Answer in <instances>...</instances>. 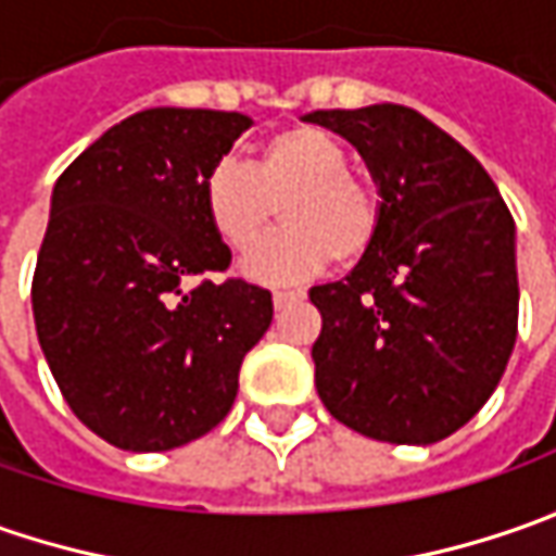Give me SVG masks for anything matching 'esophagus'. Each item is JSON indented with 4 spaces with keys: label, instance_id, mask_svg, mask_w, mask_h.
<instances>
[{
    "label": "esophagus",
    "instance_id": "1",
    "mask_svg": "<svg viewBox=\"0 0 556 556\" xmlns=\"http://www.w3.org/2000/svg\"><path fill=\"white\" fill-rule=\"evenodd\" d=\"M296 300H303V290H275V293H271L275 309H285V306L296 303Z\"/></svg>",
    "mask_w": 556,
    "mask_h": 556
}]
</instances>
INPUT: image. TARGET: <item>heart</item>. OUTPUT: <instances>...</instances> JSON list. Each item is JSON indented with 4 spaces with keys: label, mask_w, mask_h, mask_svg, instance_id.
<instances>
[{
    "label": "heart",
    "mask_w": 556,
    "mask_h": 556,
    "mask_svg": "<svg viewBox=\"0 0 556 556\" xmlns=\"http://www.w3.org/2000/svg\"><path fill=\"white\" fill-rule=\"evenodd\" d=\"M350 148L321 126H293L260 141L250 163H216L201 185L203 219L231 253H247L275 216L285 228L247 260L256 281H293L328 263H355L380 231L383 198L350 169Z\"/></svg>",
    "instance_id": "obj_1"
}]
</instances>
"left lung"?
Listing matches in <instances>:
<instances>
[{
	"label": "left lung",
	"instance_id": "1",
	"mask_svg": "<svg viewBox=\"0 0 556 556\" xmlns=\"http://www.w3.org/2000/svg\"><path fill=\"white\" fill-rule=\"evenodd\" d=\"M380 185L358 266L309 290L315 390L340 424L395 445L452 437L485 405L517 340L514 216L482 163L402 104L315 111Z\"/></svg>",
	"mask_w": 556,
	"mask_h": 556
}]
</instances>
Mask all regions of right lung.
Instances as JSON below:
<instances>
[{"label":"right lung","mask_w":556,"mask_h":556,"mask_svg":"<svg viewBox=\"0 0 556 556\" xmlns=\"http://www.w3.org/2000/svg\"><path fill=\"white\" fill-rule=\"evenodd\" d=\"M247 126L228 111L151 108L54 182L36 337L71 412L117 448L166 452L210 433L271 325L266 288L206 278L231 253L203 219L201 185Z\"/></svg>","instance_id":"1"}]
</instances>
